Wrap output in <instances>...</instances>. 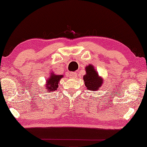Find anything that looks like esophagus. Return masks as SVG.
<instances>
[{
  "label": "esophagus",
  "instance_id": "esophagus-1",
  "mask_svg": "<svg viewBox=\"0 0 147 147\" xmlns=\"http://www.w3.org/2000/svg\"><path fill=\"white\" fill-rule=\"evenodd\" d=\"M69 76L71 78H76L77 77V74H76V72H71V73L69 74Z\"/></svg>",
  "mask_w": 147,
  "mask_h": 147
}]
</instances>
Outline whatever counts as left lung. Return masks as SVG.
<instances>
[{"mask_svg": "<svg viewBox=\"0 0 147 147\" xmlns=\"http://www.w3.org/2000/svg\"><path fill=\"white\" fill-rule=\"evenodd\" d=\"M85 69L86 74L84 76L83 79L86 88L92 92L97 91L103 84V78L100 77L92 64L86 66Z\"/></svg>", "mask_w": 147, "mask_h": 147, "instance_id": "8db88e82", "label": "left lung"}]
</instances>
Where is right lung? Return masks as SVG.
Returning <instances> with one entry per match:
<instances>
[{
  "label": "right lung",
  "mask_w": 147,
  "mask_h": 147,
  "mask_svg": "<svg viewBox=\"0 0 147 147\" xmlns=\"http://www.w3.org/2000/svg\"><path fill=\"white\" fill-rule=\"evenodd\" d=\"M63 77V75H57L54 74L53 72L50 74V76L46 80L45 88L47 92L51 93V92L55 91L59 86V81Z\"/></svg>",
  "instance_id": "right-lung-1"
}]
</instances>
